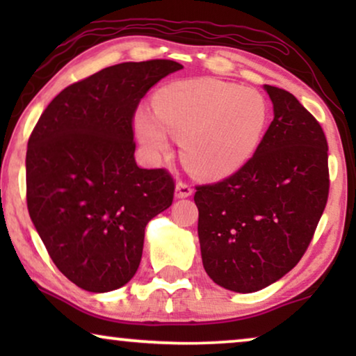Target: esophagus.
Wrapping results in <instances>:
<instances>
[{"label": "esophagus", "instance_id": "obj_1", "mask_svg": "<svg viewBox=\"0 0 356 356\" xmlns=\"http://www.w3.org/2000/svg\"><path fill=\"white\" fill-rule=\"evenodd\" d=\"M193 194V186L188 181H178L175 188V196L177 197H188Z\"/></svg>", "mask_w": 356, "mask_h": 356}]
</instances>
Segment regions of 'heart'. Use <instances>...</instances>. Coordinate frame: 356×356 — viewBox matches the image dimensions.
Wrapping results in <instances>:
<instances>
[{"label":"heart","instance_id":"obj_1","mask_svg":"<svg viewBox=\"0 0 356 356\" xmlns=\"http://www.w3.org/2000/svg\"><path fill=\"white\" fill-rule=\"evenodd\" d=\"M154 115L139 111L136 131L155 155L167 154L170 134L179 139L181 160L193 175L223 178L256 152L269 121L257 90L213 79L175 82L154 95Z\"/></svg>","mask_w":356,"mask_h":356}]
</instances>
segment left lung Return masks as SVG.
Returning a JSON list of instances; mask_svg holds the SVG:
<instances>
[{
    "mask_svg": "<svg viewBox=\"0 0 356 356\" xmlns=\"http://www.w3.org/2000/svg\"><path fill=\"white\" fill-rule=\"evenodd\" d=\"M274 120L252 157L217 183L197 184V235L207 275L251 293L298 264L329 197L327 139L290 92L264 86Z\"/></svg>",
    "mask_w": 356,
    "mask_h": 356,
    "instance_id": "obj_1",
    "label": "left lung"
}]
</instances>
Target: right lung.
Listing matches in <instances>:
<instances>
[{
  "instance_id": "add662e5",
  "label": "right lung",
  "mask_w": 356,
  "mask_h": 356,
  "mask_svg": "<svg viewBox=\"0 0 356 356\" xmlns=\"http://www.w3.org/2000/svg\"><path fill=\"white\" fill-rule=\"evenodd\" d=\"M172 60L121 63L67 86L27 144V209L51 261L81 289L104 293L133 279L150 218L173 202L165 168L134 160V115Z\"/></svg>"
}]
</instances>
